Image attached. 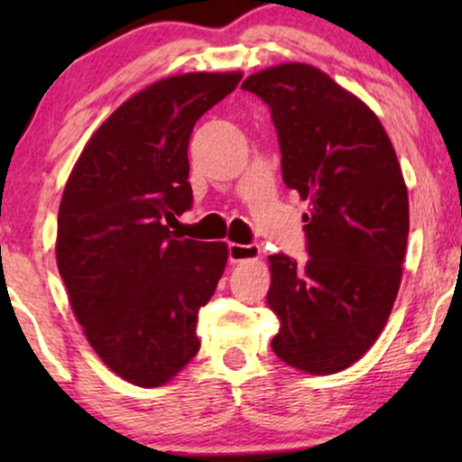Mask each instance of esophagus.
Segmentation results:
<instances>
[{"label": "esophagus", "instance_id": "esophagus-1", "mask_svg": "<svg viewBox=\"0 0 462 462\" xmlns=\"http://www.w3.org/2000/svg\"><path fill=\"white\" fill-rule=\"evenodd\" d=\"M261 256V248L256 244H229V261L242 263V261H254Z\"/></svg>", "mask_w": 462, "mask_h": 462}]
</instances>
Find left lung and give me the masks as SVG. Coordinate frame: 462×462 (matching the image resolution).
Here are the masks:
<instances>
[{
	"instance_id": "left-lung-1",
	"label": "left lung",
	"mask_w": 462,
	"mask_h": 462,
	"mask_svg": "<svg viewBox=\"0 0 462 462\" xmlns=\"http://www.w3.org/2000/svg\"><path fill=\"white\" fill-rule=\"evenodd\" d=\"M242 90L269 106L286 187L311 201L309 261L269 256L275 356L309 374L349 368L387 324L410 217L400 162L378 117L319 69L288 62Z\"/></svg>"
}]
</instances>
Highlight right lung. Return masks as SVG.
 Masks as SVG:
<instances>
[{
	"label": "right lung",
	"mask_w": 462,
	"mask_h": 462,
	"mask_svg": "<svg viewBox=\"0 0 462 462\" xmlns=\"http://www.w3.org/2000/svg\"><path fill=\"white\" fill-rule=\"evenodd\" d=\"M242 73L166 78L94 132L65 187L56 263L88 343L138 387H160L199 351L198 315L226 264L223 242L180 239L191 210L189 138Z\"/></svg>",
	"instance_id": "obj_1"
}]
</instances>
